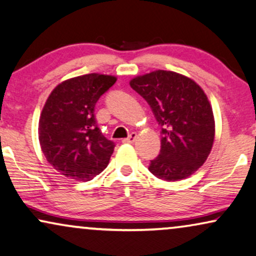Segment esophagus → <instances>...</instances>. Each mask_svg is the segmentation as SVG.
I'll return each mask as SVG.
<instances>
[{
  "label": "esophagus",
  "mask_w": 256,
  "mask_h": 256,
  "mask_svg": "<svg viewBox=\"0 0 256 256\" xmlns=\"http://www.w3.org/2000/svg\"><path fill=\"white\" fill-rule=\"evenodd\" d=\"M136 136H138V134H136V132H132L131 134H130V136H128V138L123 139V142H125V144H132V142H134L136 139Z\"/></svg>",
  "instance_id": "obj_1"
}]
</instances>
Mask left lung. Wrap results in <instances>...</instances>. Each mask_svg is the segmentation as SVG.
Here are the masks:
<instances>
[{
    "label": "left lung",
    "instance_id": "left-lung-1",
    "mask_svg": "<svg viewBox=\"0 0 256 256\" xmlns=\"http://www.w3.org/2000/svg\"><path fill=\"white\" fill-rule=\"evenodd\" d=\"M161 126V150L148 170L164 181L194 174L208 159L214 139V118L206 95L184 75L156 70L130 81Z\"/></svg>",
    "mask_w": 256,
    "mask_h": 256
}]
</instances>
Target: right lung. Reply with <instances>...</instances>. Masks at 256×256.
Listing matches in <instances>:
<instances>
[{"label":"right lung","instance_id":"obj_1","mask_svg":"<svg viewBox=\"0 0 256 256\" xmlns=\"http://www.w3.org/2000/svg\"><path fill=\"white\" fill-rule=\"evenodd\" d=\"M116 81L111 75L86 74L61 82L50 94L39 120V142L61 175L89 181L106 168L114 142L102 134L94 112Z\"/></svg>","mask_w":256,"mask_h":256}]
</instances>
